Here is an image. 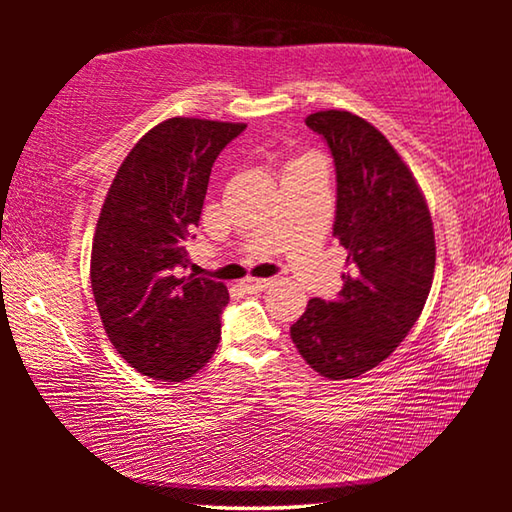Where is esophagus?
<instances>
[{
  "instance_id": "esophagus-1",
  "label": "esophagus",
  "mask_w": 512,
  "mask_h": 512,
  "mask_svg": "<svg viewBox=\"0 0 512 512\" xmlns=\"http://www.w3.org/2000/svg\"><path fill=\"white\" fill-rule=\"evenodd\" d=\"M271 282L273 280H264V277H248V280H244V289L248 293H257V291H264Z\"/></svg>"
}]
</instances>
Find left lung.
Returning <instances> with one entry per match:
<instances>
[{"mask_svg":"<svg viewBox=\"0 0 512 512\" xmlns=\"http://www.w3.org/2000/svg\"><path fill=\"white\" fill-rule=\"evenodd\" d=\"M305 124L332 151L334 237L350 273L336 300H309L291 339L318 375L354 379L391 357L420 318L436 268L433 223L411 169L366 119L320 110Z\"/></svg>","mask_w":512,"mask_h":512,"instance_id":"1","label":"left lung"}]
</instances>
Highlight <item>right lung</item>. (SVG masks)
I'll use <instances>...</instances> for the list:
<instances>
[{"label":"right lung","mask_w":512,"mask_h":512,"mask_svg":"<svg viewBox=\"0 0 512 512\" xmlns=\"http://www.w3.org/2000/svg\"><path fill=\"white\" fill-rule=\"evenodd\" d=\"M246 124L173 117L121 162L92 241L90 280L110 343L146 377H194L221 341L223 282L183 275L212 164Z\"/></svg>","instance_id":"obj_1"}]
</instances>
